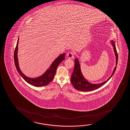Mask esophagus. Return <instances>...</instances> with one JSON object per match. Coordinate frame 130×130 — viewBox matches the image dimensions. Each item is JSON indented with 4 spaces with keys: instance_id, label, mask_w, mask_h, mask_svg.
<instances>
[{
    "instance_id": "esophagus-1",
    "label": "esophagus",
    "mask_w": 130,
    "mask_h": 130,
    "mask_svg": "<svg viewBox=\"0 0 130 130\" xmlns=\"http://www.w3.org/2000/svg\"><path fill=\"white\" fill-rule=\"evenodd\" d=\"M74 55H75L74 53L72 52H69V53H68L67 54V56L68 58H74Z\"/></svg>"
}]
</instances>
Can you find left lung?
<instances>
[{
    "label": "left lung",
    "mask_w": 130,
    "mask_h": 130,
    "mask_svg": "<svg viewBox=\"0 0 130 130\" xmlns=\"http://www.w3.org/2000/svg\"><path fill=\"white\" fill-rule=\"evenodd\" d=\"M112 45L113 47V50L115 52V56L116 57V65H117L118 60V53L117 52L116 48L115 42L112 41ZM116 68L117 66H115L113 69L112 75L107 81H105V82H102L101 83L93 84L88 82L84 77L81 72L80 65L79 64L78 60V58H76L75 60V67L73 73L71 76V81L74 87L78 91H91L97 89L102 86L103 85H104L112 77L114 73L115 72Z\"/></svg>",
    "instance_id": "obj_1"
}]
</instances>
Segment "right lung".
Listing matches in <instances>:
<instances>
[{
    "label": "right lung",
    "instance_id": "1",
    "mask_svg": "<svg viewBox=\"0 0 130 130\" xmlns=\"http://www.w3.org/2000/svg\"><path fill=\"white\" fill-rule=\"evenodd\" d=\"M19 42V38L17 42V45L14 51V62L15 66L17 70L19 73L22 77L25 80L27 83L31 85L36 87H42L46 86L52 81L54 78L57 67L61 62L64 59L65 53L61 54L56 58L48 70L45 72V73L42 76L38 78H30L25 76L23 73H22L20 69L18 64V58H17V52H18V45Z\"/></svg>",
    "mask_w": 130,
    "mask_h": 130
}]
</instances>
